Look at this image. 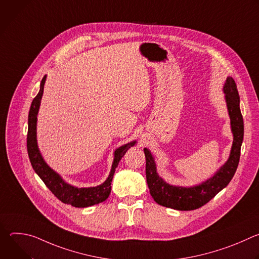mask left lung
Wrapping results in <instances>:
<instances>
[{
	"instance_id": "8db88e82",
	"label": "left lung",
	"mask_w": 259,
	"mask_h": 259,
	"mask_svg": "<svg viewBox=\"0 0 259 259\" xmlns=\"http://www.w3.org/2000/svg\"><path fill=\"white\" fill-rule=\"evenodd\" d=\"M224 92L226 94L234 141L229 160L211 178L199 186L191 188L170 186L157 173L155 159L151 152L147 149L143 150L146 161V182L151 196L159 205L181 211L198 209L224 190L234 177L240 161L241 145L244 137V122L240 109L239 92L236 82L232 77H228L224 86Z\"/></svg>"
}]
</instances>
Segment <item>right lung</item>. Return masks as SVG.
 Masks as SVG:
<instances>
[{"label": "right lung", "mask_w": 259, "mask_h": 259, "mask_svg": "<svg viewBox=\"0 0 259 259\" xmlns=\"http://www.w3.org/2000/svg\"><path fill=\"white\" fill-rule=\"evenodd\" d=\"M45 81L46 76H44V78L42 79L40 91L38 95L33 98L28 113V130L26 145L27 154L31 166L35 173L44 181L46 187L62 203L71 205L77 208H85L102 203L108 198L110 194V189H112L110 184H112V180L116 168L119 165V162L130 147L136 143V141H131L130 143L124 144L115 151V158L112 165V169H110V173L106 180L102 184H100V186L93 188H77L66 183L60 177L59 174H57L46 164L38 149V143H36V116H38L41 99L44 92Z\"/></svg>", "instance_id": "right-lung-1"}]
</instances>
